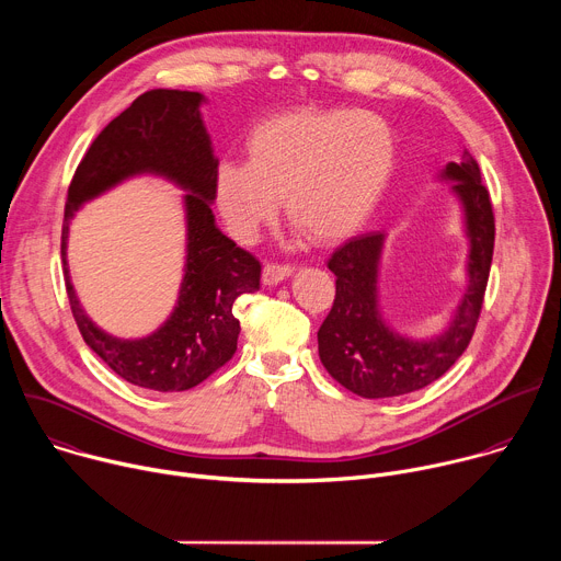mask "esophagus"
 Masks as SVG:
<instances>
[{"mask_svg": "<svg viewBox=\"0 0 561 561\" xmlns=\"http://www.w3.org/2000/svg\"><path fill=\"white\" fill-rule=\"evenodd\" d=\"M290 273H293V268L288 264H273V262H268V264H264L262 279H264V284L273 286V284H279L282 279H286Z\"/></svg>", "mask_w": 561, "mask_h": 561, "instance_id": "esophagus-1", "label": "esophagus"}]
</instances>
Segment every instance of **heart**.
<instances>
[{"mask_svg":"<svg viewBox=\"0 0 561 561\" xmlns=\"http://www.w3.org/2000/svg\"><path fill=\"white\" fill-rule=\"evenodd\" d=\"M394 169V135L368 111L301 108L260 122L247 164L224 162L215 202L239 239H253L277 215L314 244H335L364 226Z\"/></svg>","mask_w":561,"mask_h":561,"instance_id":"b5f03b06","label":"heart"}]
</instances>
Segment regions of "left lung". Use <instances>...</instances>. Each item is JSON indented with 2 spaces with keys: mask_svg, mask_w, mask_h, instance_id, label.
I'll use <instances>...</instances> for the list:
<instances>
[{
  "mask_svg": "<svg viewBox=\"0 0 561 561\" xmlns=\"http://www.w3.org/2000/svg\"><path fill=\"white\" fill-rule=\"evenodd\" d=\"M444 175L457 182L455 191L466 210L470 284L442 337L431 342L404 340L381 322L375 286L381 232L348 239L329 260L337 279L333 308L317 333L319 359L333 379L359 397H399L439 379L468 348L482 314L495 249L491 193L468 150H463L461 162H448Z\"/></svg>",
  "mask_w": 561,
  "mask_h": 561,
  "instance_id": "left-lung-1",
  "label": "left lung"
}]
</instances>
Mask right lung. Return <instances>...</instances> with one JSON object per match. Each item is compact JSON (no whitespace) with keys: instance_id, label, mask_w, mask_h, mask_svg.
Listing matches in <instances>:
<instances>
[{"instance_id":"1","label":"right lung","mask_w":561,"mask_h":561,"mask_svg":"<svg viewBox=\"0 0 561 561\" xmlns=\"http://www.w3.org/2000/svg\"><path fill=\"white\" fill-rule=\"evenodd\" d=\"M202 95L154 89L139 95L89 146L68 186L61 224V262L68 304L84 342L122 379L159 392L188 390L219 370L237 351V297L260 290L262 264L217 226V159L199 117ZM135 172L167 174L192 193L190 257L181 301L170 322L146 341L122 343L102 334L78 306L65 268V237L78 204Z\"/></svg>"}]
</instances>
